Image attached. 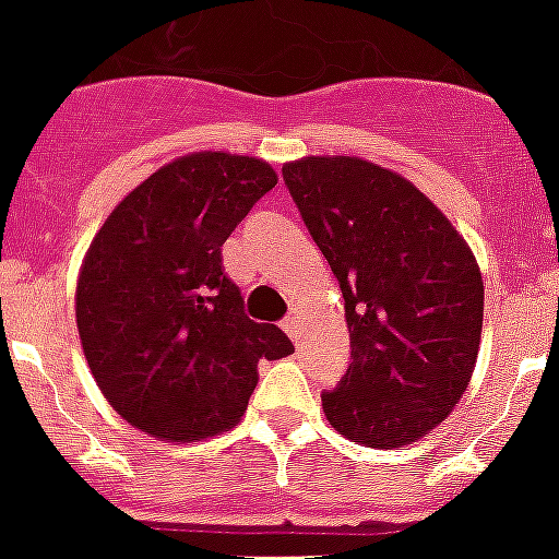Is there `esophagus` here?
Listing matches in <instances>:
<instances>
[{
  "instance_id": "obj_1",
  "label": "esophagus",
  "mask_w": 559,
  "mask_h": 559,
  "mask_svg": "<svg viewBox=\"0 0 559 559\" xmlns=\"http://www.w3.org/2000/svg\"><path fill=\"white\" fill-rule=\"evenodd\" d=\"M281 329H284V332L290 334L293 341H296V337H299V332H301V317H299V313H290L287 320L281 322Z\"/></svg>"
}]
</instances>
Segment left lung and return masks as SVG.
Wrapping results in <instances>:
<instances>
[{"instance_id": "obj_1", "label": "left lung", "mask_w": 559, "mask_h": 559, "mask_svg": "<svg viewBox=\"0 0 559 559\" xmlns=\"http://www.w3.org/2000/svg\"><path fill=\"white\" fill-rule=\"evenodd\" d=\"M341 284L353 364L322 412L367 448H403L453 412L474 373L483 275L448 216L406 177L358 156L284 168Z\"/></svg>"}]
</instances>
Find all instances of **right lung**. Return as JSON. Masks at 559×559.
Returning a JSON list of instances; mask_svg holds the SVG:
<instances>
[{
  "instance_id": "obj_1",
  "label": "right lung",
  "mask_w": 559,
  "mask_h": 559,
  "mask_svg": "<svg viewBox=\"0 0 559 559\" xmlns=\"http://www.w3.org/2000/svg\"><path fill=\"white\" fill-rule=\"evenodd\" d=\"M278 183L254 156L201 151L135 186L103 222L76 284L82 353L118 415L153 438L198 441L237 424L258 361L293 353L248 320L222 246Z\"/></svg>"
}]
</instances>
